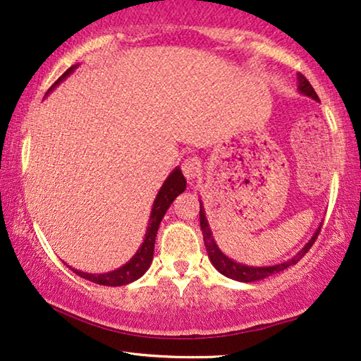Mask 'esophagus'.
<instances>
[{
	"mask_svg": "<svg viewBox=\"0 0 361 361\" xmlns=\"http://www.w3.org/2000/svg\"><path fill=\"white\" fill-rule=\"evenodd\" d=\"M181 171L188 180H194L199 175V171H201V165H199V162L194 157H188L183 160Z\"/></svg>",
	"mask_w": 361,
	"mask_h": 361,
	"instance_id": "obj_1",
	"label": "esophagus"
}]
</instances>
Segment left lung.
<instances>
[{
  "mask_svg": "<svg viewBox=\"0 0 361 361\" xmlns=\"http://www.w3.org/2000/svg\"><path fill=\"white\" fill-rule=\"evenodd\" d=\"M297 80H299V91L302 94H305V96H308V98H312L314 101H319L318 94L314 93V90L310 85V82H308V80L304 75H302V73H297ZM199 220H201V230H202V236H204V244H205V249H207V254H209V259L212 262V265H214L221 274H225V276L231 278V279H236V281H241V283L259 281V279L268 278L274 273H279V271L286 270V268H289L290 265H295V263L299 262L302 257H304L308 252V250H310V247L314 243V239L318 238L319 230H322V226H319L318 230L314 231L310 241L305 244V247H302L300 252L295 254L293 259H289L288 262L278 263V265H271V267H249V265H243V263H238V262L231 260L230 257H226L219 249V245H216L214 236H212V231H210L207 219H205V212H204L202 204H201V210H199Z\"/></svg>",
  "mask_w": 361,
  "mask_h": 361,
  "instance_id": "8db88e82",
  "label": "left lung"
}]
</instances>
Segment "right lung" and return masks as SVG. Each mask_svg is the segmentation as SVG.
Listing matches in <instances>:
<instances>
[{
	"instance_id": "add662e5",
	"label": "right lung",
	"mask_w": 361,
	"mask_h": 361,
	"mask_svg": "<svg viewBox=\"0 0 361 361\" xmlns=\"http://www.w3.org/2000/svg\"><path fill=\"white\" fill-rule=\"evenodd\" d=\"M75 68H77V66H72L71 68H67V71L62 73V77L48 90V93L56 87V85H59L66 77L71 75ZM185 190H186V180H185V176H183L181 170L176 167L169 175V178L165 180L162 188H160V191L157 192L156 201H154V204H152L151 219H149V225H147V230L145 234V241H142V244L140 245V249L136 250V254L131 257V260H128V263H125L123 267H120L114 271L102 273V274L83 273V271H78V270H75V268H72L68 265L67 267L71 268L73 273H77L78 276L88 279V281H91V283L102 284V286H125L128 283L136 281V279L141 278L142 274L147 271V268H149V265H151L152 255H154V243H156L159 225L164 219L165 212H167V209L170 207V204L175 201L176 196H178V194H181Z\"/></svg>"
}]
</instances>
